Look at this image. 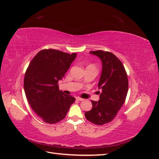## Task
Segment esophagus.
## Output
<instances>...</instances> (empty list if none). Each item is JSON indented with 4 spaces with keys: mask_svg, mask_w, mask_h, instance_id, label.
<instances>
[{
    "mask_svg": "<svg viewBox=\"0 0 159 159\" xmlns=\"http://www.w3.org/2000/svg\"><path fill=\"white\" fill-rule=\"evenodd\" d=\"M76 100H78V101H83L84 100V99H83V98H76Z\"/></svg>",
    "mask_w": 159,
    "mask_h": 159,
    "instance_id": "obj_1",
    "label": "esophagus"
}]
</instances>
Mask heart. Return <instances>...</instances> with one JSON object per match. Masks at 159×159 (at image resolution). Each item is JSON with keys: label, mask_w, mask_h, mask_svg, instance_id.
<instances>
[{"label": "heart", "mask_w": 159, "mask_h": 159, "mask_svg": "<svg viewBox=\"0 0 159 159\" xmlns=\"http://www.w3.org/2000/svg\"><path fill=\"white\" fill-rule=\"evenodd\" d=\"M90 66H92V65H90Z\"/></svg>", "instance_id": "1"}]
</instances>
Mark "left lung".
Instances as JSON below:
<instances>
[{
	"instance_id": "1",
	"label": "left lung",
	"mask_w": 159,
	"mask_h": 159,
	"mask_svg": "<svg viewBox=\"0 0 159 159\" xmlns=\"http://www.w3.org/2000/svg\"><path fill=\"white\" fill-rule=\"evenodd\" d=\"M89 53L102 61V70L98 83V89L102 91L99 101H91L92 108L84 116L93 124L102 125L112 121L124 104L128 91V79L123 64L115 55L103 51Z\"/></svg>"
}]
</instances>
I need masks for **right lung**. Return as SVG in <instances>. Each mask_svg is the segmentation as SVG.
I'll return each instance as SVG.
<instances>
[{
	"label": "right lung",
	"mask_w": 159,
	"mask_h": 159,
	"mask_svg": "<svg viewBox=\"0 0 159 159\" xmlns=\"http://www.w3.org/2000/svg\"><path fill=\"white\" fill-rule=\"evenodd\" d=\"M76 55L44 49L30 63L24 81L25 96L32 109L45 123L54 124L64 119L75 101L74 97L59 90L57 83Z\"/></svg>",
	"instance_id": "1"
}]
</instances>
